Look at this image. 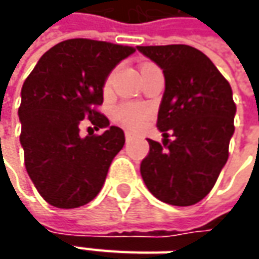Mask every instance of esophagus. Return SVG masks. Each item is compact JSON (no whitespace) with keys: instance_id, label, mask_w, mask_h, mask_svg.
Listing matches in <instances>:
<instances>
[{"instance_id":"obj_1","label":"esophagus","mask_w":259,"mask_h":259,"mask_svg":"<svg viewBox=\"0 0 259 259\" xmlns=\"http://www.w3.org/2000/svg\"><path fill=\"white\" fill-rule=\"evenodd\" d=\"M131 137H133V134H131L130 131H125V138H126V141H128V140H130Z\"/></svg>"}]
</instances>
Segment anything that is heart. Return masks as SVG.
Masks as SVG:
<instances>
[{"label": "heart", "mask_w": 259, "mask_h": 259, "mask_svg": "<svg viewBox=\"0 0 259 259\" xmlns=\"http://www.w3.org/2000/svg\"><path fill=\"white\" fill-rule=\"evenodd\" d=\"M147 66V65H144ZM143 66V67H144ZM115 70H112L109 75L106 76L104 82V91H109L112 79H114ZM151 116V109L148 106H145L143 104H135V102H124L119 104L114 111V118L118 124H121L125 126L126 130L131 131H138L141 130L145 125V122L148 121V118Z\"/></svg>", "instance_id": "obj_1"}]
</instances>
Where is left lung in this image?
Returning <instances> with one entry per match:
<instances>
[{
	"mask_svg": "<svg viewBox=\"0 0 259 259\" xmlns=\"http://www.w3.org/2000/svg\"><path fill=\"white\" fill-rule=\"evenodd\" d=\"M163 69L165 91L157 126L163 144L148 140L140 171L161 202L192 206L212 190L229 157L236 105L212 60L187 45L137 46ZM171 134L173 140H168Z\"/></svg>",
	"mask_w": 259,
	"mask_h": 259,
	"instance_id": "obj_1",
	"label": "left lung"
}]
</instances>
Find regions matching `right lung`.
Masks as SVG:
<instances>
[{"label": "right lung", "instance_id": "right-lung-1", "mask_svg": "<svg viewBox=\"0 0 259 259\" xmlns=\"http://www.w3.org/2000/svg\"><path fill=\"white\" fill-rule=\"evenodd\" d=\"M134 47L70 38L40 57L21 89L18 115L25 170L37 192L59 209L89 203L101 192L109 165L125 144L124 131L98 111L104 82ZM89 119L99 136L78 135Z\"/></svg>", "mask_w": 259, "mask_h": 259}]
</instances>
